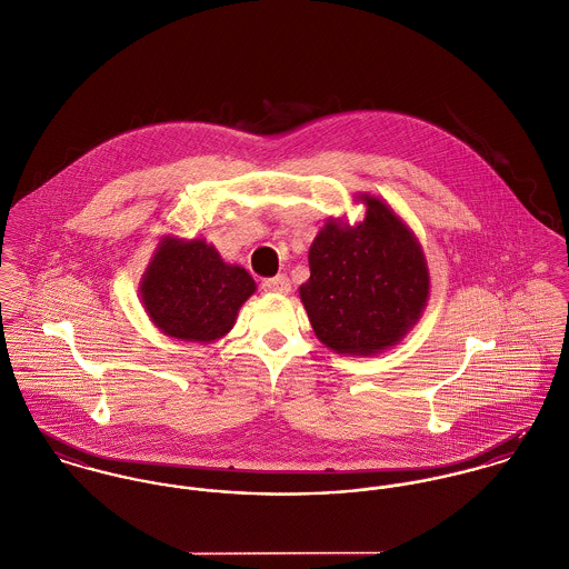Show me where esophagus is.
<instances>
[{
	"label": "esophagus",
	"instance_id": "34e87169",
	"mask_svg": "<svg viewBox=\"0 0 569 569\" xmlns=\"http://www.w3.org/2000/svg\"><path fill=\"white\" fill-rule=\"evenodd\" d=\"M261 288L266 292H274V295H288L290 292V281L286 274H277V277H268L261 281Z\"/></svg>",
	"mask_w": 569,
	"mask_h": 569
}]
</instances>
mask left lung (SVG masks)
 Wrapping results in <instances>:
<instances>
[{
    "label": "left lung",
    "mask_w": 569,
    "mask_h": 569,
    "mask_svg": "<svg viewBox=\"0 0 569 569\" xmlns=\"http://www.w3.org/2000/svg\"><path fill=\"white\" fill-rule=\"evenodd\" d=\"M367 216L327 222L310 247L301 301L315 333L336 353L371 356L392 347L419 320L430 292L426 257L410 229L373 196Z\"/></svg>",
    "instance_id": "1"
}]
</instances>
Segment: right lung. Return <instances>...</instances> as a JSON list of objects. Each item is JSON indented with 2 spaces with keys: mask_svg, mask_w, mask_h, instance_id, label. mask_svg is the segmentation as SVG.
I'll list each match as a JSON object with an SVG mask.
<instances>
[{
  "mask_svg": "<svg viewBox=\"0 0 569 569\" xmlns=\"http://www.w3.org/2000/svg\"><path fill=\"white\" fill-rule=\"evenodd\" d=\"M254 292L253 277L202 240L159 244L141 281V301L168 336L211 342L224 336Z\"/></svg>",
  "mask_w": 569,
  "mask_h": 569,
  "instance_id": "right-lung-1",
  "label": "right lung"
}]
</instances>
